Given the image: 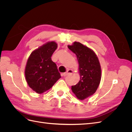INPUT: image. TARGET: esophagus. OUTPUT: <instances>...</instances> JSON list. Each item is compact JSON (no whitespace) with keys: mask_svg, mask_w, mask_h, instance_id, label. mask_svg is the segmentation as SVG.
Listing matches in <instances>:
<instances>
[{"mask_svg":"<svg viewBox=\"0 0 132 132\" xmlns=\"http://www.w3.org/2000/svg\"><path fill=\"white\" fill-rule=\"evenodd\" d=\"M73 73V71L71 70V69H68L67 70V72H65V73H63V76L64 77H66V76H67V75H68L69 74H72Z\"/></svg>","mask_w":132,"mask_h":132,"instance_id":"obj_1","label":"esophagus"}]
</instances>
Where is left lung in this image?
Segmentation results:
<instances>
[{
	"instance_id": "1",
	"label": "left lung",
	"mask_w": 132,
	"mask_h": 132,
	"mask_svg": "<svg viewBox=\"0 0 132 132\" xmlns=\"http://www.w3.org/2000/svg\"><path fill=\"white\" fill-rule=\"evenodd\" d=\"M68 47L77 55L80 77L77 84L71 86V90L78 99L83 100L98 88L101 78L100 64L94 52L81 43L74 42Z\"/></svg>"
}]
</instances>
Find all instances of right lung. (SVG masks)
<instances>
[{
	"label": "right lung",
	"instance_id": "1",
	"mask_svg": "<svg viewBox=\"0 0 132 132\" xmlns=\"http://www.w3.org/2000/svg\"><path fill=\"white\" fill-rule=\"evenodd\" d=\"M57 48L56 42H47L34 51L27 60L25 70L26 81L37 94L50 89L61 78L56 64L51 59Z\"/></svg>",
	"mask_w": 132,
	"mask_h": 132
}]
</instances>
